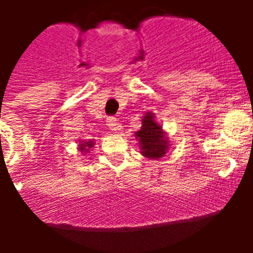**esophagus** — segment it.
Segmentation results:
<instances>
[{"instance_id": "34e87169", "label": "esophagus", "mask_w": 253, "mask_h": 253, "mask_svg": "<svg viewBox=\"0 0 253 253\" xmlns=\"http://www.w3.org/2000/svg\"><path fill=\"white\" fill-rule=\"evenodd\" d=\"M107 126H109V128H110L111 131H114V132H118V131H121V123L117 121L115 118H109L107 119Z\"/></svg>"}]
</instances>
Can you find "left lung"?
<instances>
[{
  "instance_id": "1",
  "label": "left lung",
  "mask_w": 253,
  "mask_h": 253,
  "mask_svg": "<svg viewBox=\"0 0 253 253\" xmlns=\"http://www.w3.org/2000/svg\"><path fill=\"white\" fill-rule=\"evenodd\" d=\"M135 138L138 139L140 154L144 158L159 160L169 150L167 132L163 130V127L155 118V114L151 111L142 118V127L135 132Z\"/></svg>"
}]
</instances>
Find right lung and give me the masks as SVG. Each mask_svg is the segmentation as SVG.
Returning <instances> with one entry per match:
<instances>
[{"label":"right lung","mask_w":253,"mask_h":253,"mask_svg":"<svg viewBox=\"0 0 253 253\" xmlns=\"http://www.w3.org/2000/svg\"><path fill=\"white\" fill-rule=\"evenodd\" d=\"M93 146H94V139H91L89 142H80V144H79V151H80L81 154L86 155L87 152H90Z\"/></svg>","instance_id":"right-lung-1"}]
</instances>
